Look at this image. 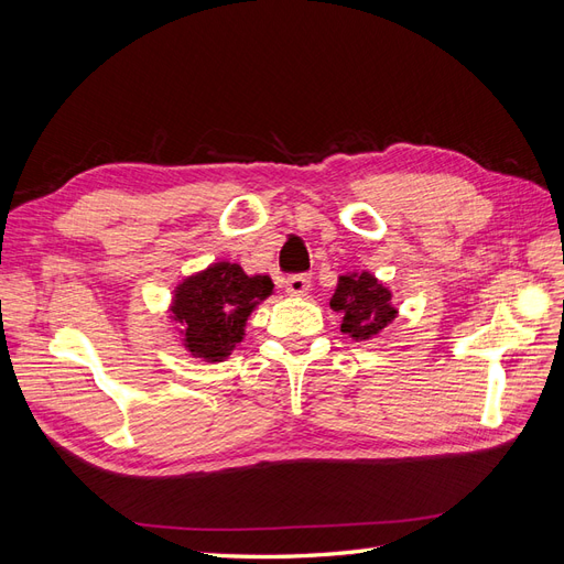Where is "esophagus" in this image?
I'll return each instance as SVG.
<instances>
[{"instance_id": "34e87169", "label": "esophagus", "mask_w": 564, "mask_h": 564, "mask_svg": "<svg viewBox=\"0 0 564 564\" xmlns=\"http://www.w3.org/2000/svg\"><path fill=\"white\" fill-rule=\"evenodd\" d=\"M289 296H305L311 292V278L308 275H289L284 282Z\"/></svg>"}]
</instances>
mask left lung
<instances>
[{"label": "left lung", "instance_id": "left-lung-1", "mask_svg": "<svg viewBox=\"0 0 564 564\" xmlns=\"http://www.w3.org/2000/svg\"><path fill=\"white\" fill-rule=\"evenodd\" d=\"M329 305L340 317V332L348 334L357 344L377 338L398 317V308L392 305V292L369 270L338 275Z\"/></svg>", "mask_w": 564, "mask_h": 564}]
</instances>
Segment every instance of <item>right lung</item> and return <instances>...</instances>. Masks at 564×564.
<instances>
[{"label": "right lung", "mask_w": 564, "mask_h": 564, "mask_svg": "<svg viewBox=\"0 0 564 564\" xmlns=\"http://www.w3.org/2000/svg\"><path fill=\"white\" fill-rule=\"evenodd\" d=\"M272 286L268 275H247L242 265L230 261L187 275L169 305L181 346L202 362H224L242 344L249 315L272 294Z\"/></svg>", "instance_id": "1"}]
</instances>
